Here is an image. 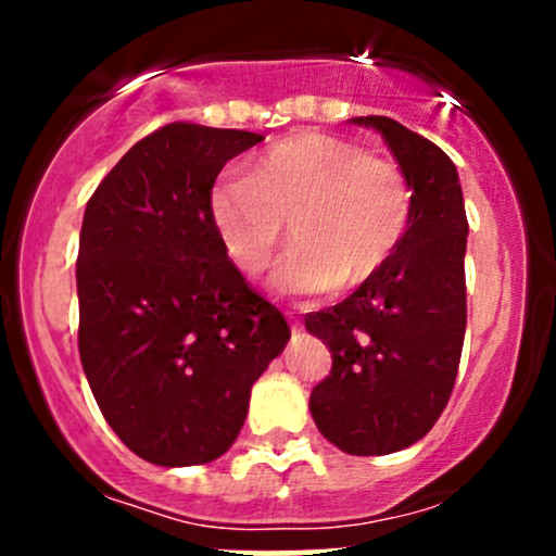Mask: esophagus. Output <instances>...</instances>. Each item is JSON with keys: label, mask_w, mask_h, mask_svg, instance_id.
<instances>
[{"label": "esophagus", "mask_w": 556, "mask_h": 556, "mask_svg": "<svg viewBox=\"0 0 556 556\" xmlns=\"http://www.w3.org/2000/svg\"><path fill=\"white\" fill-rule=\"evenodd\" d=\"M290 327H292V331H300V329H303V324H300L295 316H290Z\"/></svg>", "instance_id": "1"}]
</instances>
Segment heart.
<instances>
[{"instance_id": "heart-1", "label": "heart", "mask_w": 556, "mask_h": 556, "mask_svg": "<svg viewBox=\"0 0 556 556\" xmlns=\"http://www.w3.org/2000/svg\"><path fill=\"white\" fill-rule=\"evenodd\" d=\"M212 216L222 245L245 274H261L285 240L292 251L271 274L285 295L358 290L397 251L413 216V190L397 162L327 132L271 146L251 172L216 182Z\"/></svg>"}]
</instances>
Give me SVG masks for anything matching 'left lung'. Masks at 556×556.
Wrapping results in <instances>:
<instances>
[{"label":"left lung","instance_id":"1","mask_svg":"<svg viewBox=\"0 0 556 556\" xmlns=\"http://www.w3.org/2000/svg\"><path fill=\"white\" fill-rule=\"evenodd\" d=\"M350 123L381 132L413 190L397 251L334 308L305 316L331 371L311 392L318 431L348 455L400 452L431 431L460 366L468 216L452 159L389 117Z\"/></svg>","mask_w":556,"mask_h":556}]
</instances>
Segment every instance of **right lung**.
<instances>
[{"mask_svg":"<svg viewBox=\"0 0 556 556\" xmlns=\"http://www.w3.org/2000/svg\"><path fill=\"white\" fill-rule=\"evenodd\" d=\"M261 140L159 127L114 164L83 214V371L127 450L164 468L225 455L251 387L290 340L285 316L227 258L212 216L216 175Z\"/></svg>","mask_w":556,"mask_h":556,"instance_id":"obj_1","label":"right lung"}]
</instances>
